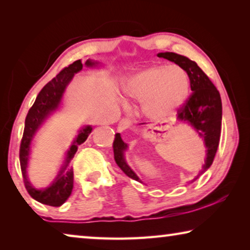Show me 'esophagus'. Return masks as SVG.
I'll list each match as a JSON object with an SVG mask.
<instances>
[{"instance_id": "34e87169", "label": "esophagus", "mask_w": 250, "mask_h": 250, "mask_svg": "<svg viewBox=\"0 0 250 250\" xmlns=\"http://www.w3.org/2000/svg\"><path fill=\"white\" fill-rule=\"evenodd\" d=\"M132 125V122L129 119V118H124V119H121L119 125H118V130L119 131H125V129L130 128V125Z\"/></svg>"}]
</instances>
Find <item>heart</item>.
I'll return each mask as SVG.
<instances>
[{
  "mask_svg": "<svg viewBox=\"0 0 250 250\" xmlns=\"http://www.w3.org/2000/svg\"><path fill=\"white\" fill-rule=\"evenodd\" d=\"M124 89L131 98L145 101L143 109L147 117L162 120L186 103L191 91V79L183 67L158 64L131 76Z\"/></svg>",
  "mask_w": 250,
  "mask_h": 250,
  "instance_id": "b5f03b06",
  "label": "heart"
}]
</instances>
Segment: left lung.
Listing matches in <instances>:
<instances>
[{"label": "left lung", "mask_w": 250, "mask_h": 250, "mask_svg": "<svg viewBox=\"0 0 250 250\" xmlns=\"http://www.w3.org/2000/svg\"><path fill=\"white\" fill-rule=\"evenodd\" d=\"M159 57L166 58L167 61L175 62L176 65L188 71L191 79V90L193 91L186 103L177 110V119L188 124L196 131L198 137L204 140L206 147L205 164L203 166L200 173L193 179L192 182L197 180L203 173L208 170L213 163L216 154L219 138L222 130V99L219 91L210 82L206 74L195 62L175 53H159ZM143 125V124H140ZM113 154L115 161L125 175L138 182H141L138 175L132 171L125 159V152L128 149L126 143L122 141L120 133H116L113 141ZM142 183V182H141Z\"/></svg>", "instance_id": "obj_1"}]
</instances>
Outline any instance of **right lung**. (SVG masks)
<instances>
[{"instance_id": "obj_1", "label": "right lung", "mask_w": 250, "mask_h": 250, "mask_svg": "<svg viewBox=\"0 0 250 250\" xmlns=\"http://www.w3.org/2000/svg\"><path fill=\"white\" fill-rule=\"evenodd\" d=\"M99 62L92 61V59H87L86 62H84V65L87 67H91V68L99 66ZM82 69L83 62L80 59H78L68 67H65L56 77L46 83L43 89L40 91L39 96L36 97V100L32 105V108L28 110L26 119H25L24 133L20 147L21 170H22L25 188H26L29 195L34 200L45 205L55 207L61 206L70 196L74 188V171L69 163L73 160L76 152H77L78 146L86 141L88 135L91 133L92 126L84 125L79 130L78 135L76 137L74 142L71 143L68 151H67L64 164L62 166L57 176L55 177L53 183L45 188H36L28 181L26 168L28 166L31 145L37 130L44 124V121L59 108L66 87L68 86L75 74H77Z\"/></svg>"}]
</instances>
